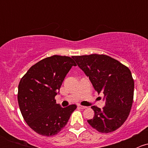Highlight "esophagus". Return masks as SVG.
<instances>
[{"mask_svg":"<svg viewBox=\"0 0 148 148\" xmlns=\"http://www.w3.org/2000/svg\"><path fill=\"white\" fill-rule=\"evenodd\" d=\"M78 107H79V108H80V109H86V107H85V106L79 105V104L78 105Z\"/></svg>","mask_w":148,"mask_h":148,"instance_id":"34e87169","label":"esophagus"}]
</instances>
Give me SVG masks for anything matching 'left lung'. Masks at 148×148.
Wrapping results in <instances>:
<instances>
[{
    "instance_id": "obj_1",
    "label": "left lung",
    "mask_w": 148,
    "mask_h": 148,
    "mask_svg": "<svg viewBox=\"0 0 148 148\" xmlns=\"http://www.w3.org/2000/svg\"><path fill=\"white\" fill-rule=\"evenodd\" d=\"M78 66L89 77L98 94L103 93L105 106H96L93 119L87 122L100 132H113L128 117L133 102L134 80L129 69L106 55L72 56Z\"/></svg>"
}]
</instances>
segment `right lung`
Listing matches in <instances>:
<instances>
[{"mask_svg":"<svg viewBox=\"0 0 148 148\" xmlns=\"http://www.w3.org/2000/svg\"><path fill=\"white\" fill-rule=\"evenodd\" d=\"M72 66L71 57L46 58L31 67L18 84V102L28 126L39 135L52 136L62 130L77 106L61 107L54 99Z\"/></svg>","mask_w":148,"mask_h":148,"instance_id":"1","label":"right lung"}]
</instances>
